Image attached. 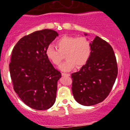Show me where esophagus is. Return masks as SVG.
Wrapping results in <instances>:
<instances>
[{
    "instance_id": "34e87169",
    "label": "esophagus",
    "mask_w": 130,
    "mask_h": 130,
    "mask_svg": "<svg viewBox=\"0 0 130 130\" xmlns=\"http://www.w3.org/2000/svg\"><path fill=\"white\" fill-rule=\"evenodd\" d=\"M62 75L63 76H70V74H69V73H62Z\"/></svg>"
}]
</instances>
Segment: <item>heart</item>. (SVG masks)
I'll use <instances>...</instances> for the list:
<instances>
[{"instance_id": "heart-1", "label": "heart", "mask_w": 130, "mask_h": 130, "mask_svg": "<svg viewBox=\"0 0 130 130\" xmlns=\"http://www.w3.org/2000/svg\"><path fill=\"white\" fill-rule=\"evenodd\" d=\"M57 50L50 45L46 49L47 59L56 65H60L65 55L67 60L61 64L59 69L68 72L76 66L82 67L89 60L92 53L90 40L85 37H76L64 36L56 43Z\"/></svg>"}]
</instances>
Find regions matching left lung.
<instances>
[{
    "instance_id": "8db88e82",
    "label": "left lung",
    "mask_w": 130,
    "mask_h": 130,
    "mask_svg": "<svg viewBox=\"0 0 130 130\" xmlns=\"http://www.w3.org/2000/svg\"><path fill=\"white\" fill-rule=\"evenodd\" d=\"M91 45L92 53L88 62L79 71L71 74L74 99L87 106L100 103L108 96L118 73L111 46L98 36L91 41Z\"/></svg>"
}]
</instances>
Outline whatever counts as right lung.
<instances>
[{
    "instance_id": "1",
    "label": "right lung",
    "mask_w": 130,
    "mask_h": 130,
    "mask_svg": "<svg viewBox=\"0 0 130 130\" xmlns=\"http://www.w3.org/2000/svg\"><path fill=\"white\" fill-rule=\"evenodd\" d=\"M59 34L51 29L22 37L12 51L9 65L13 89L30 108L46 110L54 104L60 71L46 56V49Z\"/></svg>"
}]
</instances>
